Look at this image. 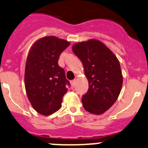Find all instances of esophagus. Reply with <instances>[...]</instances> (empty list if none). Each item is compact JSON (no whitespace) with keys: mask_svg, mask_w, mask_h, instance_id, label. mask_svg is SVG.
<instances>
[{"mask_svg":"<svg viewBox=\"0 0 148 148\" xmlns=\"http://www.w3.org/2000/svg\"><path fill=\"white\" fill-rule=\"evenodd\" d=\"M75 80H73L70 82V84H71V87L72 88H73L75 87Z\"/></svg>","mask_w":148,"mask_h":148,"instance_id":"1","label":"esophagus"}]
</instances>
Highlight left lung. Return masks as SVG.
Masks as SVG:
<instances>
[{"mask_svg": "<svg viewBox=\"0 0 148 148\" xmlns=\"http://www.w3.org/2000/svg\"><path fill=\"white\" fill-rule=\"evenodd\" d=\"M72 49L82 62L89 84L82 99L83 107L90 113L102 114L121 93L123 75L119 60L104 43L94 39L77 42Z\"/></svg>", "mask_w": 148, "mask_h": 148, "instance_id": "left-lung-1", "label": "left lung"}]
</instances>
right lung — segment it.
<instances>
[{
    "instance_id": "add662e5",
    "label": "right lung",
    "mask_w": 148,
    "mask_h": 148,
    "mask_svg": "<svg viewBox=\"0 0 148 148\" xmlns=\"http://www.w3.org/2000/svg\"><path fill=\"white\" fill-rule=\"evenodd\" d=\"M70 42L56 36L39 39L28 52L25 65V86L33 108L42 115H50L61 107L69 82L58 61Z\"/></svg>"
}]
</instances>
